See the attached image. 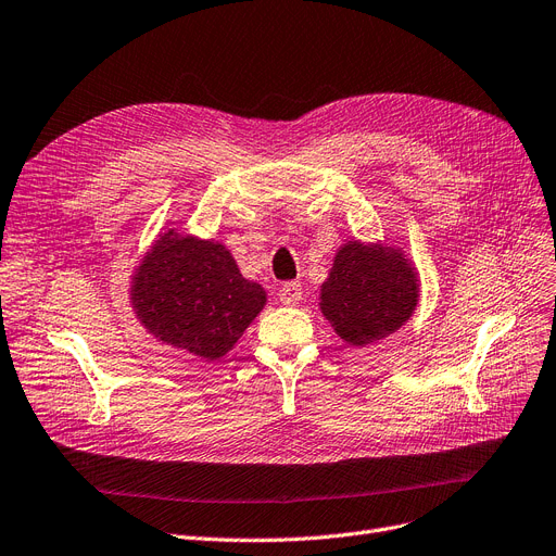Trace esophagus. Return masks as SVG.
<instances>
[{
  "instance_id": "34e87169",
  "label": "esophagus",
  "mask_w": 556,
  "mask_h": 556,
  "mask_svg": "<svg viewBox=\"0 0 556 556\" xmlns=\"http://www.w3.org/2000/svg\"><path fill=\"white\" fill-rule=\"evenodd\" d=\"M301 296H303L301 282H285V285L280 287V292H278V299H280V303H285V305H296V303L301 301Z\"/></svg>"
}]
</instances>
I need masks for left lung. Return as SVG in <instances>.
I'll use <instances>...</instances> for the list:
<instances>
[{
  "label": "left lung",
  "mask_w": 556,
  "mask_h": 556,
  "mask_svg": "<svg viewBox=\"0 0 556 556\" xmlns=\"http://www.w3.org/2000/svg\"><path fill=\"white\" fill-rule=\"evenodd\" d=\"M417 290L402 253L351 241L321 285V313L344 342L367 346L402 328L417 305Z\"/></svg>",
  "instance_id": "1"
}]
</instances>
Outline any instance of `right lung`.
<instances>
[{"label": "right lung", "mask_w": 556, "mask_h": 556, "mask_svg": "<svg viewBox=\"0 0 556 556\" xmlns=\"http://www.w3.org/2000/svg\"><path fill=\"white\" fill-rule=\"evenodd\" d=\"M264 303L262 287L239 274L226 247L173 230L143 257L131 285V305L152 336L207 361L235 346Z\"/></svg>", "instance_id": "1"}]
</instances>
